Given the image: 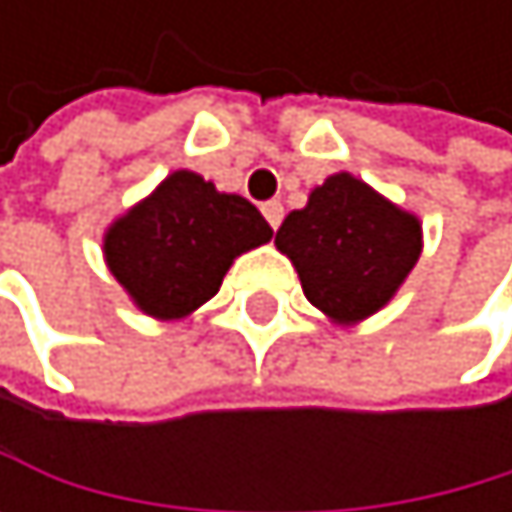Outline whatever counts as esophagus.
I'll use <instances>...</instances> for the list:
<instances>
[{
	"instance_id": "esophagus-1",
	"label": "esophagus",
	"mask_w": 512,
	"mask_h": 512,
	"mask_svg": "<svg viewBox=\"0 0 512 512\" xmlns=\"http://www.w3.org/2000/svg\"><path fill=\"white\" fill-rule=\"evenodd\" d=\"M261 211H264V218H267V224L273 227V230H279V224H282V218H285V208H282V202H264L261 205Z\"/></svg>"
}]
</instances>
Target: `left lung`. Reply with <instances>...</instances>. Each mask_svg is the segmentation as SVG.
<instances>
[{
    "label": "left lung",
    "instance_id": "1",
    "mask_svg": "<svg viewBox=\"0 0 512 512\" xmlns=\"http://www.w3.org/2000/svg\"><path fill=\"white\" fill-rule=\"evenodd\" d=\"M276 248L328 322L359 325L396 298L424 251V230L418 214L338 171L310 190L304 208L288 211Z\"/></svg>",
    "mask_w": 512,
    "mask_h": 512
}]
</instances>
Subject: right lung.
Returning <instances> with one entry per match:
<instances>
[{
  "label": "right lung",
  "mask_w": 512,
  "mask_h": 512,
  "mask_svg": "<svg viewBox=\"0 0 512 512\" xmlns=\"http://www.w3.org/2000/svg\"><path fill=\"white\" fill-rule=\"evenodd\" d=\"M270 239L248 199L178 168L107 227L104 261L137 310L174 322L218 294L239 254Z\"/></svg>",
  "instance_id": "obj_1"
}]
</instances>
